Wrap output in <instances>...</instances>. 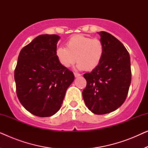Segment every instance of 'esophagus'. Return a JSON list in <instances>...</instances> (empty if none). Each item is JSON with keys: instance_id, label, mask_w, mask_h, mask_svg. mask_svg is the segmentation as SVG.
Returning a JSON list of instances; mask_svg holds the SVG:
<instances>
[{"instance_id": "1", "label": "esophagus", "mask_w": 148, "mask_h": 148, "mask_svg": "<svg viewBox=\"0 0 148 148\" xmlns=\"http://www.w3.org/2000/svg\"><path fill=\"white\" fill-rule=\"evenodd\" d=\"M74 75H75V77H79V76L81 75V74L78 73H75H75H74Z\"/></svg>"}]
</instances>
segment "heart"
<instances>
[{
    "label": "heart",
    "mask_w": 148,
    "mask_h": 148,
    "mask_svg": "<svg viewBox=\"0 0 148 148\" xmlns=\"http://www.w3.org/2000/svg\"><path fill=\"white\" fill-rule=\"evenodd\" d=\"M104 51V44L101 40L75 35L66 41V48H58L56 54L64 67L73 65L77 59L79 69L92 71L100 64Z\"/></svg>",
    "instance_id": "b5f03b06"
}]
</instances>
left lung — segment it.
Returning <instances> with one entry per match:
<instances>
[{
	"mask_svg": "<svg viewBox=\"0 0 148 148\" xmlns=\"http://www.w3.org/2000/svg\"><path fill=\"white\" fill-rule=\"evenodd\" d=\"M105 51L100 64L84 75L87 85L84 102L96 114L114 111L126 100L131 82L130 56L118 39L108 32H98Z\"/></svg>",
	"mask_w": 148,
	"mask_h": 148,
	"instance_id": "8db88e82",
	"label": "left lung"
}]
</instances>
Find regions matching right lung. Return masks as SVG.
<instances>
[{
  "label": "right lung",
  "instance_id": "add662e5",
  "mask_svg": "<svg viewBox=\"0 0 148 148\" xmlns=\"http://www.w3.org/2000/svg\"><path fill=\"white\" fill-rule=\"evenodd\" d=\"M59 39L56 34L38 36L18 56L14 75L17 96L26 110L40 117L52 116L59 110L75 78L56 56Z\"/></svg>",
  "mask_w": 148,
  "mask_h": 148
}]
</instances>
